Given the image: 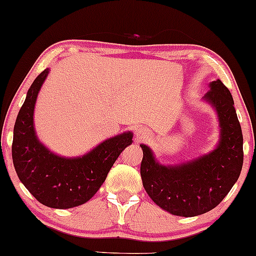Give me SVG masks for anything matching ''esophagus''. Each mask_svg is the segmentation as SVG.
Listing matches in <instances>:
<instances>
[{"instance_id": "esophagus-1", "label": "esophagus", "mask_w": 256, "mask_h": 256, "mask_svg": "<svg viewBox=\"0 0 256 256\" xmlns=\"http://www.w3.org/2000/svg\"><path fill=\"white\" fill-rule=\"evenodd\" d=\"M135 135H136V140L144 141L148 138L149 134H148V130H146L144 128H138V129H136Z\"/></svg>"}]
</instances>
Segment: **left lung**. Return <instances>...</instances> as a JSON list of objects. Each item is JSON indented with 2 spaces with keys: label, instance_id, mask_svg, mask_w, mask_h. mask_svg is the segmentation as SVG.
Listing matches in <instances>:
<instances>
[{
  "label": "left lung",
  "instance_id": "1",
  "mask_svg": "<svg viewBox=\"0 0 256 256\" xmlns=\"http://www.w3.org/2000/svg\"><path fill=\"white\" fill-rule=\"evenodd\" d=\"M204 101L218 114L220 138L215 149L190 161L164 166L148 146L144 152L141 178L149 198L178 216L192 218L216 207L238 181L244 164V138L234 100L220 80L209 84Z\"/></svg>",
  "mask_w": 256,
  "mask_h": 256
}]
</instances>
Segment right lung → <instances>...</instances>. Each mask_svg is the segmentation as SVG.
Returning <instances> with one entry per match:
<instances>
[{
    "label": "right lung",
    "mask_w": 256,
    "mask_h": 256,
    "mask_svg": "<svg viewBox=\"0 0 256 256\" xmlns=\"http://www.w3.org/2000/svg\"><path fill=\"white\" fill-rule=\"evenodd\" d=\"M49 74L44 69L26 92L14 127L12 155L16 174L30 194L50 208L68 209L81 206L96 194L116 158L132 144V132L112 136L76 158L60 156L38 138L34 109L43 82Z\"/></svg>",
    "instance_id": "right-lung-1"
}]
</instances>
